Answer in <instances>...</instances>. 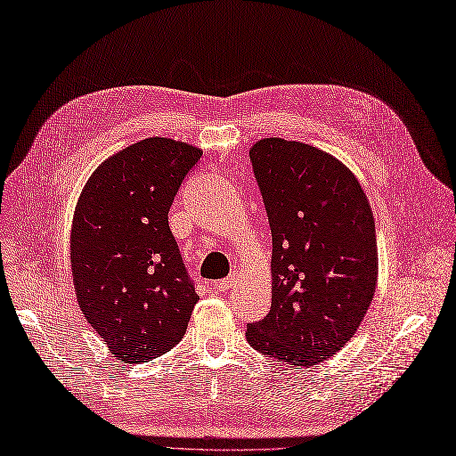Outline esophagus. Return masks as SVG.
Returning a JSON list of instances; mask_svg holds the SVG:
<instances>
[{"mask_svg": "<svg viewBox=\"0 0 456 456\" xmlns=\"http://www.w3.org/2000/svg\"><path fill=\"white\" fill-rule=\"evenodd\" d=\"M232 283H234V276H227V278H224V280L216 281V283H214V289H217V291H227Z\"/></svg>", "mask_w": 456, "mask_h": 456, "instance_id": "1", "label": "esophagus"}]
</instances>
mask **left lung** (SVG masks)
Segmentation results:
<instances>
[{
    "instance_id": "obj_1",
    "label": "left lung",
    "mask_w": 456,
    "mask_h": 456,
    "mask_svg": "<svg viewBox=\"0 0 456 456\" xmlns=\"http://www.w3.org/2000/svg\"><path fill=\"white\" fill-rule=\"evenodd\" d=\"M273 232V306L246 330L265 355L314 366L357 332L378 283L374 214L357 176L315 146L249 148Z\"/></svg>"
}]
</instances>
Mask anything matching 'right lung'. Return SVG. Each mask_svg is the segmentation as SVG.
I'll return each mask as SVG.
<instances>
[{"mask_svg": "<svg viewBox=\"0 0 456 456\" xmlns=\"http://www.w3.org/2000/svg\"><path fill=\"white\" fill-rule=\"evenodd\" d=\"M202 150L150 137L112 154L84 185L71 225L78 306L127 364L173 349L199 295L168 229V208Z\"/></svg>", "mask_w": 456, "mask_h": 456, "instance_id": "add662e5", "label": "right lung"}]
</instances>
